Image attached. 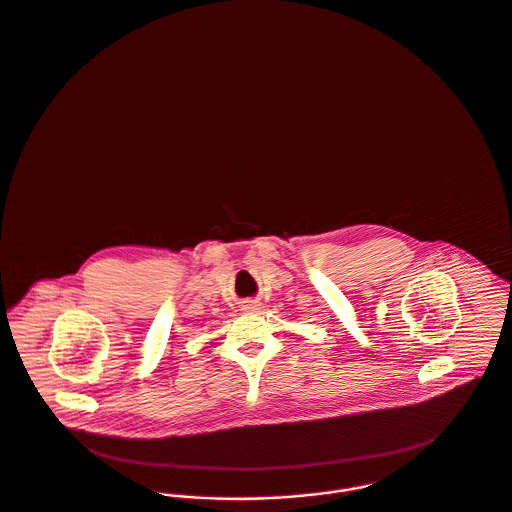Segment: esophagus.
Listing matches in <instances>:
<instances>
[{
  "mask_svg": "<svg viewBox=\"0 0 512 512\" xmlns=\"http://www.w3.org/2000/svg\"><path fill=\"white\" fill-rule=\"evenodd\" d=\"M259 302L257 300H249V302H245L243 304V312H255V310H259Z\"/></svg>",
  "mask_w": 512,
  "mask_h": 512,
  "instance_id": "esophagus-1",
  "label": "esophagus"
}]
</instances>
